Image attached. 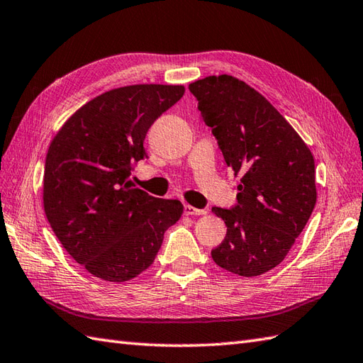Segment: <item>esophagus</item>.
Segmentation results:
<instances>
[{
	"label": "esophagus",
	"mask_w": 363,
	"mask_h": 363,
	"mask_svg": "<svg viewBox=\"0 0 363 363\" xmlns=\"http://www.w3.org/2000/svg\"><path fill=\"white\" fill-rule=\"evenodd\" d=\"M206 211L205 209H199L196 206H191V205H184V214L186 216H202Z\"/></svg>",
	"instance_id": "34e87169"
}]
</instances>
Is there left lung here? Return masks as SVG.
Masks as SVG:
<instances>
[{
  "label": "left lung",
  "instance_id": "obj_1",
  "mask_svg": "<svg viewBox=\"0 0 363 363\" xmlns=\"http://www.w3.org/2000/svg\"><path fill=\"white\" fill-rule=\"evenodd\" d=\"M189 91L225 163L240 175L238 205L213 208L227 236L211 256L239 277L262 275L284 261L313 211V157L283 115L242 80L208 76L189 84Z\"/></svg>",
  "mask_w": 363,
  "mask_h": 363
}]
</instances>
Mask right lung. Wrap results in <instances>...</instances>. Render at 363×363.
Segmentation results:
<instances>
[{
    "instance_id": "obj_1",
    "label": "right lung",
    "mask_w": 363,
    "mask_h": 363,
    "mask_svg": "<svg viewBox=\"0 0 363 363\" xmlns=\"http://www.w3.org/2000/svg\"><path fill=\"white\" fill-rule=\"evenodd\" d=\"M183 94V85L115 88L80 107L51 141L45 214L63 248L96 278L138 277L183 214L180 200L152 197L130 180L133 163L147 158L150 125Z\"/></svg>"
}]
</instances>
